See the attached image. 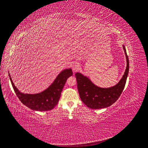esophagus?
Here are the masks:
<instances>
[{"label": "esophagus", "mask_w": 148, "mask_h": 148, "mask_svg": "<svg viewBox=\"0 0 148 148\" xmlns=\"http://www.w3.org/2000/svg\"><path fill=\"white\" fill-rule=\"evenodd\" d=\"M79 65L78 63H74L72 65V69L74 71H77L79 69Z\"/></svg>", "instance_id": "34e87169"}]
</instances>
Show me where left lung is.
Wrapping results in <instances>:
<instances>
[{"instance_id": "1", "label": "left lung", "mask_w": 148, "mask_h": 148, "mask_svg": "<svg viewBox=\"0 0 148 148\" xmlns=\"http://www.w3.org/2000/svg\"><path fill=\"white\" fill-rule=\"evenodd\" d=\"M123 47L126 57L127 66L123 77L116 85L107 88H101L92 84L90 79L81 73H77L75 74L80 99L90 108L100 109L108 107L115 102L121 95L126 82L129 68L126 50L124 45Z\"/></svg>"}]
</instances>
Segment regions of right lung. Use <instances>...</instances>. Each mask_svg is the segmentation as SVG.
<instances>
[{
    "mask_svg": "<svg viewBox=\"0 0 148 148\" xmlns=\"http://www.w3.org/2000/svg\"><path fill=\"white\" fill-rule=\"evenodd\" d=\"M72 75L73 71L71 68L64 69L57 75L53 82L46 90L40 93L32 95L24 94L20 92L15 86L9 74L13 88L19 99L27 107L36 111L52 110L58 103L66 80Z\"/></svg>",
    "mask_w": 148,
    "mask_h": 148,
    "instance_id": "add662e5",
    "label": "right lung"
}]
</instances>
